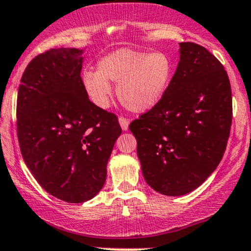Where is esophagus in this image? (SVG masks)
<instances>
[{
  "label": "esophagus",
  "mask_w": 251,
  "mask_h": 251,
  "mask_svg": "<svg viewBox=\"0 0 251 251\" xmlns=\"http://www.w3.org/2000/svg\"><path fill=\"white\" fill-rule=\"evenodd\" d=\"M119 124H120L121 128H123L124 131H126L128 128V125H130V120H128L127 118L120 116V118H119Z\"/></svg>",
  "instance_id": "obj_1"
}]
</instances>
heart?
Instances as JSON below:
<instances>
[{
	"label": "heart",
	"instance_id": "obj_1",
	"mask_svg": "<svg viewBox=\"0 0 251 251\" xmlns=\"http://www.w3.org/2000/svg\"><path fill=\"white\" fill-rule=\"evenodd\" d=\"M97 69H86L81 74V85L93 104L108 107L109 82H115L121 104L131 111L143 113L164 97L173 77L174 64L163 52L119 48L100 58Z\"/></svg>",
	"mask_w": 251,
	"mask_h": 251
}]
</instances>
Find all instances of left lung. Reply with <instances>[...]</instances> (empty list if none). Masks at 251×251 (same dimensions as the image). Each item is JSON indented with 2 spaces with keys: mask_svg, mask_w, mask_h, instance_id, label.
<instances>
[{
  "mask_svg": "<svg viewBox=\"0 0 251 251\" xmlns=\"http://www.w3.org/2000/svg\"><path fill=\"white\" fill-rule=\"evenodd\" d=\"M232 124V91L224 65L206 48L179 44V62L160 102L130 124L147 183L183 196L215 171Z\"/></svg>",
  "mask_w": 251,
  "mask_h": 251,
  "instance_id": "obj_1",
  "label": "left lung"
}]
</instances>
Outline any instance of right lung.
I'll use <instances>...</instances> for the list:
<instances>
[{"instance_id":"obj_1","label":"right lung","mask_w":251,"mask_h":251,"mask_svg":"<svg viewBox=\"0 0 251 251\" xmlns=\"http://www.w3.org/2000/svg\"><path fill=\"white\" fill-rule=\"evenodd\" d=\"M83 50L50 48L27 64L18 90L20 151L40 186L67 203L102 189L121 135L115 114L93 104L81 85Z\"/></svg>"}]
</instances>
